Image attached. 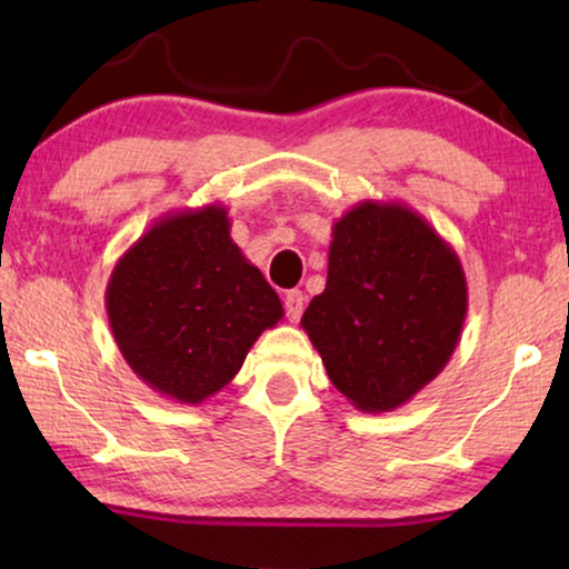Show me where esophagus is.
<instances>
[{
	"mask_svg": "<svg viewBox=\"0 0 569 569\" xmlns=\"http://www.w3.org/2000/svg\"><path fill=\"white\" fill-rule=\"evenodd\" d=\"M284 310H287V318H290L292 323L300 321L302 310H306V295L300 290H290L284 295Z\"/></svg>",
	"mask_w": 569,
	"mask_h": 569,
	"instance_id": "1",
	"label": "esophagus"
}]
</instances>
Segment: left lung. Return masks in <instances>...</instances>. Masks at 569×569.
<instances>
[{
    "label": "left lung",
    "mask_w": 569,
    "mask_h": 569,
    "mask_svg": "<svg viewBox=\"0 0 569 569\" xmlns=\"http://www.w3.org/2000/svg\"><path fill=\"white\" fill-rule=\"evenodd\" d=\"M469 287L446 238L401 201H360L331 228L326 290L300 326L331 383L368 415L415 399L461 341Z\"/></svg>",
    "instance_id": "obj_1"
}]
</instances>
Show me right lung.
Returning <instances> with one entry per match:
<instances>
[{
	"label": "right lung",
	"instance_id": "right-lung-1",
	"mask_svg": "<svg viewBox=\"0 0 569 569\" xmlns=\"http://www.w3.org/2000/svg\"><path fill=\"white\" fill-rule=\"evenodd\" d=\"M106 310L134 376L176 403H204L282 321L279 295L230 238L222 204L162 214L116 261Z\"/></svg>",
	"mask_w": 569,
	"mask_h": 569
}]
</instances>
